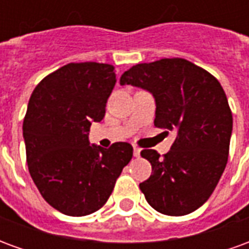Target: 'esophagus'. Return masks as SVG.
I'll list each match as a JSON object with an SVG mask.
<instances>
[{
	"instance_id": "34e87169",
	"label": "esophagus",
	"mask_w": 249,
	"mask_h": 249,
	"mask_svg": "<svg viewBox=\"0 0 249 249\" xmlns=\"http://www.w3.org/2000/svg\"><path fill=\"white\" fill-rule=\"evenodd\" d=\"M140 152H141L140 148H137V146L133 148V155H135V157H140Z\"/></svg>"
}]
</instances>
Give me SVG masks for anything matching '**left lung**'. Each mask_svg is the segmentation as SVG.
Returning a JSON list of instances; mask_svg holds the SVG:
<instances>
[{
  "mask_svg": "<svg viewBox=\"0 0 249 249\" xmlns=\"http://www.w3.org/2000/svg\"><path fill=\"white\" fill-rule=\"evenodd\" d=\"M121 85L142 88L156 100L155 126L176 130L171 151H141L152 175L140 183L157 212L183 216L200 208L219 183L230 153L232 112L217 78L184 58L132 66ZM165 130V132H168Z\"/></svg>",
  "mask_w": 249,
  "mask_h": 249,
  "instance_id": "left-lung-1",
  "label": "left lung"
}]
</instances>
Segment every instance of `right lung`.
Returning a JSON list of instances; mask_svg holds the SVG:
<instances>
[{
  "instance_id": "right-lung-1",
  "label": "right lung",
  "mask_w": 249,
  "mask_h": 249,
  "mask_svg": "<svg viewBox=\"0 0 249 249\" xmlns=\"http://www.w3.org/2000/svg\"><path fill=\"white\" fill-rule=\"evenodd\" d=\"M114 84L113 65L71 62L41 80L30 96L22 125L29 173L46 203L68 216L101 208L133 156L128 142L105 149L88 140Z\"/></svg>"
}]
</instances>
